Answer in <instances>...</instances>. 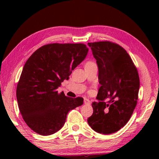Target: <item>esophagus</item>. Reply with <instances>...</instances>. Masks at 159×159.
<instances>
[{
    "mask_svg": "<svg viewBox=\"0 0 159 159\" xmlns=\"http://www.w3.org/2000/svg\"><path fill=\"white\" fill-rule=\"evenodd\" d=\"M84 104H90V102L88 99L87 98H85L84 99Z\"/></svg>",
    "mask_w": 159,
    "mask_h": 159,
    "instance_id": "obj_1",
    "label": "esophagus"
}]
</instances>
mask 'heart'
<instances>
[{
    "mask_svg": "<svg viewBox=\"0 0 159 159\" xmlns=\"http://www.w3.org/2000/svg\"><path fill=\"white\" fill-rule=\"evenodd\" d=\"M94 64L93 61H87V62L85 63V66H88V65H90V64Z\"/></svg>",
    "mask_w": 159,
    "mask_h": 159,
    "instance_id": "obj_1",
    "label": "heart"
}]
</instances>
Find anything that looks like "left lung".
Here are the masks:
<instances>
[{"label":"left lung","mask_w":159,"mask_h":159,"mask_svg":"<svg viewBox=\"0 0 159 159\" xmlns=\"http://www.w3.org/2000/svg\"><path fill=\"white\" fill-rule=\"evenodd\" d=\"M98 66L99 88L88 118L97 133L111 134L122 128L137 105L139 89L138 69L124 48L115 43H88ZM104 101H108L107 104Z\"/></svg>","instance_id":"left-lung-1"}]
</instances>
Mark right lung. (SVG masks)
<instances>
[{
  "mask_svg": "<svg viewBox=\"0 0 159 159\" xmlns=\"http://www.w3.org/2000/svg\"><path fill=\"white\" fill-rule=\"evenodd\" d=\"M83 43H50L39 48L24 66L17 85V99L24 120L35 133L50 135L63 127L70 110L83 98H71L57 89L85 58Z\"/></svg>",
  "mask_w": 159,
  "mask_h": 159,
  "instance_id": "1",
  "label": "right lung"
}]
</instances>
